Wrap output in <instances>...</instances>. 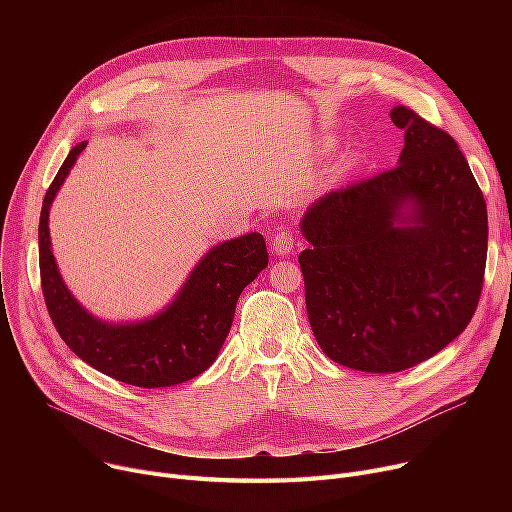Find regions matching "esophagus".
<instances>
[{
  "label": "esophagus",
  "mask_w": 512,
  "mask_h": 512,
  "mask_svg": "<svg viewBox=\"0 0 512 512\" xmlns=\"http://www.w3.org/2000/svg\"><path fill=\"white\" fill-rule=\"evenodd\" d=\"M294 234L290 230H282L274 236L272 240V247H274V253L276 255H288L292 249H294Z\"/></svg>",
  "instance_id": "34e87169"
}]
</instances>
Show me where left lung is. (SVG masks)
<instances>
[{
	"mask_svg": "<svg viewBox=\"0 0 512 512\" xmlns=\"http://www.w3.org/2000/svg\"><path fill=\"white\" fill-rule=\"evenodd\" d=\"M398 166L317 199L301 222L309 324L332 361L369 373L419 365L477 309L488 209L450 134L405 105Z\"/></svg>",
	"mask_w": 512,
	"mask_h": 512,
	"instance_id": "left-lung-1",
	"label": "left lung"
}]
</instances>
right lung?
Returning a JSON list of instances; mask_svg holds the SVG:
<instances>
[{"label":"right lung","mask_w":512,"mask_h":512,"mask_svg":"<svg viewBox=\"0 0 512 512\" xmlns=\"http://www.w3.org/2000/svg\"><path fill=\"white\" fill-rule=\"evenodd\" d=\"M85 147L87 141L70 149L41 207L39 270L53 326L76 357L118 382L166 388L193 380L218 357L240 292L267 267L265 240L251 232L220 242L199 261L176 299L151 319L116 326L93 317L66 288L47 226L51 201Z\"/></svg>","instance_id":"1"}]
</instances>
